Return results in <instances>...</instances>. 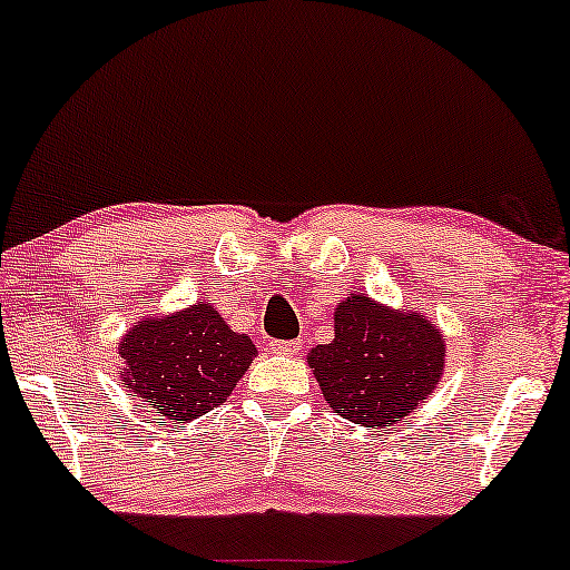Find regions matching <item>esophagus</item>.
<instances>
[{
  "instance_id": "34e87169",
  "label": "esophagus",
  "mask_w": 570,
  "mask_h": 570,
  "mask_svg": "<svg viewBox=\"0 0 570 570\" xmlns=\"http://www.w3.org/2000/svg\"><path fill=\"white\" fill-rule=\"evenodd\" d=\"M272 353H279V356H295L301 351V340H275L269 343Z\"/></svg>"
}]
</instances>
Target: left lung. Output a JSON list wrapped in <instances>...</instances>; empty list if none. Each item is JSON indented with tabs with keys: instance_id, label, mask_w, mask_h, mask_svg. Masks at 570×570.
Here are the masks:
<instances>
[{
	"instance_id": "obj_1",
	"label": "left lung",
	"mask_w": 570,
	"mask_h": 570,
	"mask_svg": "<svg viewBox=\"0 0 570 570\" xmlns=\"http://www.w3.org/2000/svg\"><path fill=\"white\" fill-rule=\"evenodd\" d=\"M308 364L337 416L390 426L432 395L445 366V343L419 314L351 295L335 312V340L316 345Z\"/></svg>"
}]
</instances>
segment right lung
Instances as JSON below:
<instances>
[{
	"mask_svg": "<svg viewBox=\"0 0 570 570\" xmlns=\"http://www.w3.org/2000/svg\"><path fill=\"white\" fill-rule=\"evenodd\" d=\"M254 356V343L227 327L209 303L140 322L120 343L122 382L175 424L225 403Z\"/></svg>",
	"mask_w": 570,
	"mask_h": 570,
	"instance_id": "add662e5",
	"label": "right lung"
}]
</instances>
